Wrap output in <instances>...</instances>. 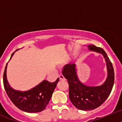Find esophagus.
Instances as JSON below:
<instances>
[{
    "label": "esophagus",
    "instance_id": "obj_1",
    "mask_svg": "<svg viewBox=\"0 0 122 122\" xmlns=\"http://www.w3.org/2000/svg\"><path fill=\"white\" fill-rule=\"evenodd\" d=\"M59 79H60V80H65V77L64 76L62 75V74H60V75H59Z\"/></svg>",
    "mask_w": 122,
    "mask_h": 122
}]
</instances>
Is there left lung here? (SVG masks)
Listing matches in <instances>:
<instances>
[{"label": "left lung", "instance_id": "1", "mask_svg": "<svg viewBox=\"0 0 122 122\" xmlns=\"http://www.w3.org/2000/svg\"><path fill=\"white\" fill-rule=\"evenodd\" d=\"M90 51L101 54L107 67V78L103 84L88 86L79 79L76 65L68 64L63 67V76L69 84V98L72 104L78 109L89 111L97 108L104 103L111 92L114 83V68L107 54L102 48L90 45L87 46Z\"/></svg>", "mask_w": 122, "mask_h": 122}]
</instances>
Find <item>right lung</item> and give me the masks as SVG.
I'll use <instances>...</instances> for the list:
<instances>
[{
    "instance_id": "1",
    "label": "right lung",
    "mask_w": 122,
    "mask_h": 122,
    "mask_svg": "<svg viewBox=\"0 0 122 122\" xmlns=\"http://www.w3.org/2000/svg\"><path fill=\"white\" fill-rule=\"evenodd\" d=\"M18 49L15 51V52ZM15 52L12 54L10 59ZM6 63L4 73V86L8 97L13 103L21 111L30 113L39 112L43 111L52 97L59 78L54 82L43 80L39 84L27 91H20L10 86L6 77Z\"/></svg>"
}]
</instances>
